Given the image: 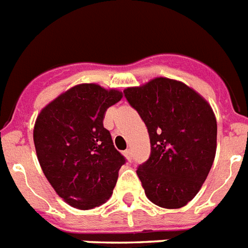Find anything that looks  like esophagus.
Masks as SVG:
<instances>
[{
    "mask_svg": "<svg viewBox=\"0 0 248 248\" xmlns=\"http://www.w3.org/2000/svg\"><path fill=\"white\" fill-rule=\"evenodd\" d=\"M124 157H126V158L128 159V161H131V157H132L131 149H126V151L124 152Z\"/></svg>",
    "mask_w": 248,
    "mask_h": 248,
    "instance_id": "obj_1",
    "label": "esophagus"
}]
</instances>
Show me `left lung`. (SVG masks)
<instances>
[{"label": "left lung", "instance_id": "obj_1", "mask_svg": "<svg viewBox=\"0 0 248 248\" xmlns=\"http://www.w3.org/2000/svg\"><path fill=\"white\" fill-rule=\"evenodd\" d=\"M124 93L151 138V157L136 170L145 196L159 207H184L215 159L217 124L211 105L184 82L166 77Z\"/></svg>", "mask_w": 248, "mask_h": 248}]
</instances>
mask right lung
<instances>
[{
    "label": "right lung",
    "instance_id": "right-lung-1",
    "mask_svg": "<svg viewBox=\"0 0 248 248\" xmlns=\"http://www.w3.org/2000/svg\"><path fill=\"white\" fill-rule=\"evenodd\" d=\"M122 96L120 90L79 83L37 116L33 141L38 162L56 194L72 207L91 210L112 196L124 157L103 120Z\"/></svg>",
    "mask_w": 248,
    "mask_h": 248
}]
</instances>
